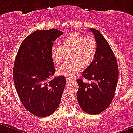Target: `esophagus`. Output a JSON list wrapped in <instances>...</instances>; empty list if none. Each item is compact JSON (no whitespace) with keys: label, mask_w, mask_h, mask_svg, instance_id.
I'll use <instances>...</instances> for the list:
<instances>
[{"label":"esophagus","mask_w":133,"mask_h":133,"mask_svg":"<svg viewBox=\"0 0 133 133\" xmlns=\"http://www.w3.org/2000/svg\"><path fill=\"white\" fill-rule=\"evenodd\" d=\"M72 81V79L69 78V77H67V78H66L67 83H68V82H69V81Z\"/></svg>","instance_id":"obj_1"}]
</instances>
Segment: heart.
<instances>
[{
    "mask_svg": "<svg viewBox=\"0 0 133 133\" xmlns=\"http://www.w3.org/2000/svg\"><path fill=\"white\" fill-rule=\"evenodd\" d=\"M97 50V42L93 36H85L73 32L62 40V46L54 44L50 49L51 58L54 64L62 62L65 53H70L69 62L57 68V73L64 77H74L81 70L82 65L87 67L91 64Z\"/></svg>",
    "mask_w": 133,
    "mask_h": 133,
    "instance_id": "1",
    "label": "heart"
}]
</instances>
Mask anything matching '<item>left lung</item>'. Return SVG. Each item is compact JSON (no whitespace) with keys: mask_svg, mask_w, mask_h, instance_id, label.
Listing matches in <instances>:
<instances>
[{"mask_svg":"<svg viewBox=\"0 0 133 133\" xmlns=\"http://www.w3.org/2000/svg\"><path fill=\"white\" fill-rule=\"evenodd\" d=\"M97 42V50L91 64L82 74L87 83L78 79L77 98L79 105L88 114L97 115L105 111L114 97L119 69L117 59L109 44L101 32L90 28Z\"/></svg>","mask_w":133,"mask_h":133,"instance_id":"obj_1","label":"left lung"}]
</instances>
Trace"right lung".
I'll list each match as a JSON object with an SVG mask.
<instances>
[{"label":"right lung","instance_id":"right-lung-1","mask_svg":"<svg viewBox=\"0 0 133 133\" xmlns=\"http://www.w3.org/2000/svg\"><path fill=\"white\" fill-rule=\"evenodd\" d=\"M64 34L55 28L36 30L25 38L13 68L15 88L24 107L39 117L50 116L58 108L66 80L52 78L56 69L50 49Z\"/></svg>","mask_w":133,"mask_h":133}]
</instances>
